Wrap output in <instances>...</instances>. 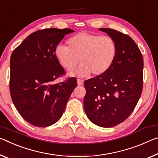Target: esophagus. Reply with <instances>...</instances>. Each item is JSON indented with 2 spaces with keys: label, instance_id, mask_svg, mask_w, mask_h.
I'll return each mask as SVG.
<instances>
[{
  "label": "esophagus",
  "instance_id": "1",
  "mask_svg": "<svg viewBox=\"0 0 158 158\" xmlns=\"http://www.w3.org/2000/svg\"><path fill=\"white\" fill-rule=\"evenodd\" d=\"M77 84L78 85H83L84 84V81L81 79H77Z\"/></svg>",
  "mask_w": 158,
  "mask_h": 158
}]
</instances>
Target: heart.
<instances>
[{
    "mask_svg": "<svg viewBox=\"0 0 158 158\" xmlns=\"http://www.w3.org/2000/svg\"><path fill=\"white\" fill-rule=\"evenodd\" d=\"M68 44L57 45L55 54L67 70L74 69L81 60L82 64L72 75L101 76L110 69L116 57L117 45L110 36L82 31L71 37Z\"/></svg>",
    "mask_w": 158,
    "mask_h": 158,
    "instance_id": "heart-1",
    "label": "heart"
}]
</instances>
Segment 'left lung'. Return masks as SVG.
<instances>
[{
	"mask_svg": "<svg viewBox=\"0 0 158 158\" xmlns=\"http://www.w3.org/2000/svg\"><path fill=\"white\" fill-rule=\"evenodd\" d=\"M99 29L114 39L117 54L106 74L84 81V107L90 121L109 128L127 119L136 107L142 93L143 60L128 35L112 29Z\"/></svg>",
	"mask_w": 158,
	"mask_h": 158,
	"instance_id": "obj_1",
	"label": "left lung"
}]
</instances>
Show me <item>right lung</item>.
Listing matches in <instances>:
<instances>
[{"instance_id": "obj_1", "label": "right lung", "mask_w": 158, "mask_h": 158, "mask_svg": "<svg viewBox=\"0 0 158 158\" xmlns=\"http://www.w3.org/2000/svg\"><path fill=\"white\" fill-rule=\"evenodd\" d=\"M74 31L39 30L27 36L11 55L10 91L21 116L34 126L46 127L61 118L77 79L54 81L65 74L55 54L64 36Z\"/></svg>"}]
</instances>
